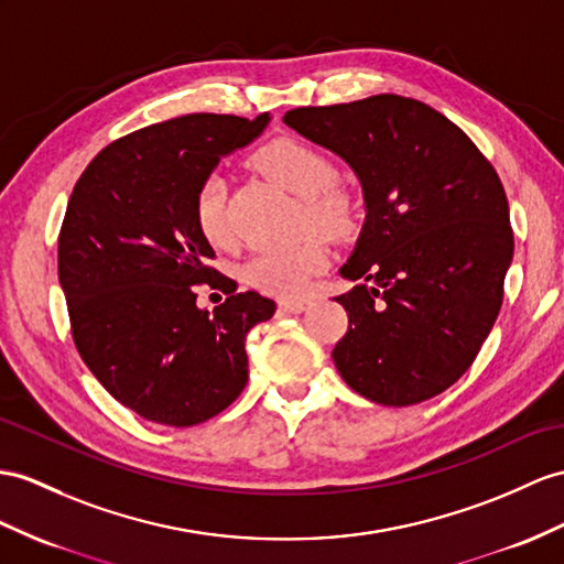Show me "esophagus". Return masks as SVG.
<instances>
[{"label":"esophagus","instance_id":"1","mask_svg":"<svg viewBox=\"0 0 564 564\" xmlns=\"http://www.w3.org/2000/svg\"><path fill=\"white\" fill-rule=\"evenodd\" d=\"M308 301H296V299H282L280 301V311L284 313H304L308 311Z\"/></svg>","mask_w":564,"mask_h":564}]
</instances>
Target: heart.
<instances>
[{
  "label": "heart",
  "instance_id": "b5f03b06",
  "mask_svg": "<svg viewBox=\"0 0 564 564\" xmlns=\"http://www.w3.org/2000/svg\"><path fill=\"white\" fill-rule=\"evenodd\" d=\"M256 167L272 184L301 200V227L327 239H347L356 227V205L349 191L337 186V167L321 148L299 139H278L258 150ZM194 223L198 235L215 249L235 239L227 215V182L208 174L194 198ZM327 268L321 241L308 239L290 249L263 251L243 268V278L260 292L294 299L308 292L311 280Z\"/></svg>",
  "mask_w": 564,
  "mask_h": 564
}]
</instances>
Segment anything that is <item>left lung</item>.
Masks as SVG:
<instances>
[{
    "label": "left lung",
    "instance_id": "1",
    "mask_svg": "<svg viewBox=\"0 0 564 564\" xmlns=\"http://www.w3.org/2000/svg\"><path fill=\"white\" fill-rule=\"evenodd\" d=\"M284 123L345 160L366 223L337 296L349 327L333 359L351 390L386 406L445 392L466 373L502 306L512 263L498 172L457 123L402 95L296 107Z\"/></svg>",
    "mask_w": 564,
    "mask_h": 564
}]
</instances>
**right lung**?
Returning <instances> with one entry per match:
<instances>
[{
    "label": "right lung",
    "mask_w": 564,
    "mask_h": 564,
    "mask_svg": "<svg viewBox=\"0 0 564 564\" xmlns=\"http://www.w3.org/2000/svg\"><path fill=\"white\" fill-rule=\"evenodd\" d=\"M270 117L186 115L150 123L93 158L59 231V282L74 345L100 386L145 421L188 429L217 416L249 380L246 335L274 301L237 292L208 265L194 223L200 182ZM228 294L213 314L195 284Z\"/></svg>",
    "instance_id": "add662e5"
}]
</instances>
